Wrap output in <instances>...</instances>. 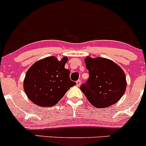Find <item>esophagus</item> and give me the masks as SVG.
I'll return each mask as SVG.
<instances>
[{"mask_svg":"<svg viewBox=\"0 0 146 146\" xmlns=\"http://www.w3.org/2000/svg\"><path fill=\"white\" fill-rule=\"evenodd\" d=\"M76 83H77V86H80V85H81V80H78L76 82Z\"/></svg>","mask_w":146,"mask_h":146,"instance_id":"esophagus-1","label":"esophagus"}]
</instances>
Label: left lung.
I'll return each instance as SVG.
<instances>
[{
  "label": "left lung",
  "instance_id": "obj_1",
  "mask_svg": "<svg viewBox=\"0 0 146 146\" xmlns=\"http://www.w3.org/2000/svg\"><path fill=\"white\" fill-rule=\"evenodd\" d=\"M85 62L89 77L80 89L89 102L97 108H108L116 103L126 88V76L121 67L104 58L87 57Z\"/></svg>",
  "mask_w": 146,
  "mask_h": 146
}]
</instances>
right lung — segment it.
Here are the masks:
<instances>
[{"mask_svg":"<svg viewBox=\"0 0 146 146\" xmlns=\"http://www.w3.org/2000/svg\"><path fill=\"white\" fill-rule=\"evenodd\" d=\"M67 58L58 61L54 56L36 62L25 75L24 91L31 101L41 107L57 104L69 88L76 85L64 68Z\"/></svg>","mask_w":146,"mask_h":146,"instance_id":"obj_1","label":"right lung"}]
</instances>
